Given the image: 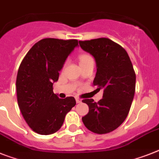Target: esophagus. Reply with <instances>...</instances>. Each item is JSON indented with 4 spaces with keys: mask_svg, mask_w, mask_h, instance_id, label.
I'll return each instance as SVG.
<instances>
[{
    "mask_svg": "<svg viewBox=\"0 0 159 159\" xmlns=\"http://www.w3.org/2000/svg\"><path fill=\"white\" fill-rule=\"evenodd\" d=\"M76 102H77V103H81L82 102V99L79 98H76Z\"/></svg>",
    "mask_w": 159,
    "mask_h": 159,
    "instance_id": "1",
    "label": "esophagus"
}]
</instances>
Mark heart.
Here are the masks:
<instances>
[{
  "label": "heart",
  "instance_id": "1",
  "mask_svg": "<svg viewBox=\"0 0 159 159\" xmlns=\"http://www.w3.org/2000/svg\"><path fill=\"white\" fill-rule=\"evenodd\" d=\"M91 60H93V58H92V57L91 56H90V55H88V54L80 55V57H79L80 64L85 63V62H86V61H91Z\"/></svg>",
  "mask_w": 159,
  "mask_h": 159
}]
</instances>
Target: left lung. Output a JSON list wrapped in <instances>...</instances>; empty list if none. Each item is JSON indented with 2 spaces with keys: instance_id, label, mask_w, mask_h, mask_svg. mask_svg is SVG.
Here are the masks:
<instances>
[{
  "instance_id": "8db88e82",
  "label": "left lung",
  "mask_w": 159,
  "mask_h": 159,
  "mask_svg": "<svg viewBox=\"0 0 159 159\" xmlns=\"http://www.w3.org/2000/svg\"><path fill=\"white\" fill-rule=\"evenodd\" d=\"M80 47L96 61L97 72L93 85L103 89L98 102L92 98L82 102L89 112L82 117L90 131L105 134L114 131L127 118L135 94L136 74L127 52L107 38L79 41Z\"/></svg>"
}]
</instances>
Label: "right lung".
<instances>
[{
    "label": "right lung",
    "mask_w": 159,
    "mask_h": 159,
    "mask_svg": "<svg viewBox=\"0 0 159 159\" xmlns=\"http://www.w3.org/2000/svg\"><path fill=\"white\" fill-rule=\"evenodd\" d=\"M77 39L47 38L29 50L19 66L16 80L20 111L29 127L41 135H49L61 128L65 116L76 105L73 97L60 98L53 93L65 60Z\"/></svg>",
    "instance_id": "1"
}]
</instances>
